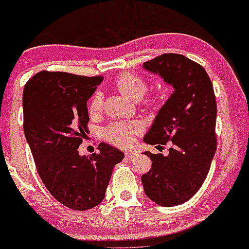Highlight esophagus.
<instances>
[{"label":"esophagus","instance_id":"esophagus-1","mask_svg":"<svg viewBox=\"0 0 249 249\" xmlns=\"http://www.w3.org/2000/svg\"><path fill=\"white\" fill-rule=\"evenodd\" d=\"M135 155H136V154H135L134 152H126V153H125V158H126V159H132Z\"/></svg>","mask_w":249,"mask_h":249}]
</instances>
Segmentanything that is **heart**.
<instances>
[{
	"mask_svg": "<svg viewBox=\"0 0 249 249\" xmlns=\"http://www.w3.org/2000/svg\"><path fill=\"white\" fill-rule=\"evenodd\" d=\"M115 85L123 95L129 97L132 101H140L148 92V83L145 82L144 78L131 72L119 74L115 79ZM144 104L147 106H154L155 99L152 96L147 97L144 99ZM102 107H104V95L99 91L95 92L89 102V112L95 114L99 113ZM142 130L143 127L140 123L117 122L102 129V137L112 144L126 148L134 144L135 139L142 132Z\"/></svg>",
	"mask_w": 249,
	"mask_h": 249,
	"instance_id": "b5f03b06",
	"label": "heart"
}]
</instances>
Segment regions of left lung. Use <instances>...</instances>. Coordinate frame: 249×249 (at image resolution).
Here are the masks:
<instances>
[{
    "instance_id": "obj_1",
    "label": "left lung",
    "mask_w": 249,
    "mask_h": 249,
    "mask_svg": "<svg viewBox=\"0 0 249 249\" xmlns=\"http://www.w3.org/2000/svg\"><path fill=\"white\" fill-rule=\"evenodd\" d=\"M175 89L145 135L148 144H166L169 155L145 152L152 169L142 176L144 193L165 207L194 196L205 182L217 149V104L205 69L180 54H162L143 64Z\"/></svg>"
}]
</instances>
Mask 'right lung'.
Instances as JSON below:
<instances>
[{"label":"right lung","instance_id":"obj_1","mask_svg":"<svg viewBox=\"0 0 249 249\" xmlns=\"http://www.w3.org/2000/svg\"><path fill=\"white\" fill-rule=\"evenodd\" d=\"M102 79L41 71L27 80L22 92L24 134L37 172L53 197L71 210L99 205L113 167L124 158L104 142L90 157L78 153L88 132L87 101Z\"/></svg>","mask_w":249,"mask_h":249}]
</instances>
